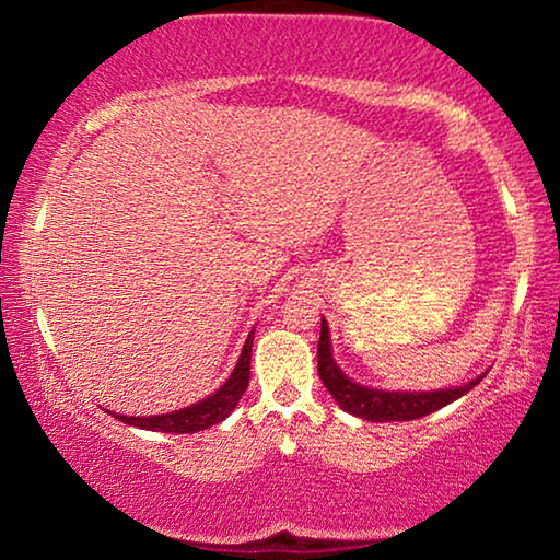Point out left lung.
Listing matches in <instances>:
<instances>
[{
	"label": "left lung",
	"instance_id": "1",
	"mask_svg": "<svg viewBox=\"0 0 560 560\" xmlns=\"http://www.w3.org/2000/svg\"><path fill=\"white\" fill-rule=\"evenodd\" d=\"M318 375L334 400L343 407L346 412L363 417L371 422H405L417 420L430 412H438L440 407L459 400L467 395L481 377L467 385L450 387V390H432V393H390V390H375V387H365L350 381V377L340 371L334 360V350H330V336L326 318L320 320V338H318Z\"/></svg>",
	"mask_w": 560,
	"mask_h": 560
}]
</instances>
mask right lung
Wrapping results in <instances>:
<instances>
[{
    "mask_svg": "<svg viewBox=\"0 0 560 560\" xmlns=\"http://www.w3.org/2000/svg\"><path fill=\"white\" fill-rule=\"evenodd\" d=\"M252 343H254V330L249 334V338H246L242 355H240V360H236L230 381H226L214 395L205 397V400L183 407V410H175L167 415H153V417H128V415H116V412H110V415H116L120 422L132 424V428L153 430V432H170V434H189V432H200V430L212 428V424L222 422L224 417H230L236 402L242 400L246 385H249Z\"/></svg>",
    "mask_w": 560,
    "mask_h": 560,
    "instance_id": "obj_1",
    "label": "right lung"
}]
</instances>
